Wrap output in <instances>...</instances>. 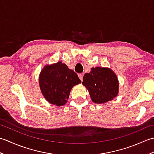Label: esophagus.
I'll use <instances>...</instances> for the list:
<instances>
[{"mask_svg": "<svg viewBox=\"0 0 154 154\" xmlns=\"http://www.w3.org/2000/svg\"><path fill=\"white\" fill-rule=\"evenodd\" d=\"M78 76H79V79H81V81L83 80V74H79V75H78Z\"/></svg>", "mask_w": 154, "mask_h": 154, "instance_id": "obj_1", "label": "esophagus"}]
</instances>
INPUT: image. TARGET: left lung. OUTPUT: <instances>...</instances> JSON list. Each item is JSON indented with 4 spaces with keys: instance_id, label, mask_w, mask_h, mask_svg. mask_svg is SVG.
I'll return each mask as SVG.
<instances>
[{
    "instance_id": "left-lung-1",
    "label": "left lung",
    "mask_w": 154,
    "mask_h": 154,
    "mask_svg": "<svg viewBox=\"0 0 154 154\" xmlns=\"http://www.w3.org/2000/svg\"><path fill=\"white\" fill-rule=\"evenodd\" d=\"M82 84L87 88L93 103L104 104L119 94V82L116 73L109 67H92L84 75Z\"/></svg>"
}]
</instances>
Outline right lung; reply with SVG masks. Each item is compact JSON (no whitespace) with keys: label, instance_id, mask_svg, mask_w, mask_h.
<instances>
[{"label":"right lung","instance_id":"1","mask_svg":"<svg viewBox=\"0 0 154 154\" xmlns=\"http://www.w3.org/2000/svg\"><path fill=\"white\" fill-rule=\"evenodd\" d=\"M38 81L45 99L57 106L66 104L72 88L81 83L77 75L61 61L45 65Z\"/></svg>","mask_w":154,"mask_h":154}]
</instances>
